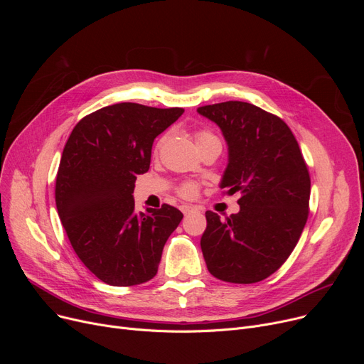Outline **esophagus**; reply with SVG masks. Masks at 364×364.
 <instances>
[{
	"label": "esophagus",
	"mask_w": 364,
	"mask_h": 364,
	"mask_svg": "<svg viewBox=\"0 0 364 364\" xmlns=\"http://www.w3.org/2000/svg\"><path fill=\"white\" fill-rule=\"evenodd\" d=\"M181 211H183L184 215H187V214H190V213H196L198 208H196V206H190V205H183V206H181Z\"/></svg>",
	"instance_id": "obj_1"
}]
</instances>
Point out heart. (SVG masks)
<instances>
[{"label":"heart","instance_id":"obj_1","mask_svg":"<svg viewBox=\"0 0 364 364\" xmlns=\"http://www.w3.org/2000/svg\"><path fill=\"white\" fill-rule=\"evenodd\" d=\"M211 140H217V137H214L211 132H208V131L196 132V144L198 146L202 144V143H206V141H211ZM161 143L162 141H159V146H161ZM180 193L184 198H193L198 193V187L195 184H192V183H186V184L181 186Z\"/></svg>","mask_w":364,"mask_h":364}]
</instances>
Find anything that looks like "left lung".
<instances>
[{"mask_svg":"<svg viewBox=\"0 0 364 364\" xmlns=\"http://www.w3.org/2000/svg\"><path fill=\"white\" fill-rule=\"evenodd\" d=\"M228 147L220 187L237 193V214L206 211L200 247L209 273L230 283L272 276L296 246L309 217L310 174L292 131L280 118L245 102L202 106Z\"/></svg>","mask_w":364,"mask_h":364,"instance_id":"8db88e82","label":"left lung"}]
</instances>
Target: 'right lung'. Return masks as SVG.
<instances>
[{
  "instance_id": "add662e5",
  "label": "right lung",
  "mask_w": 364,
  "mask_h": 364,
  "mask_svg": "<svg viewBox=\"0 0 364 364\" xmlns=\"http://www.w3.org/2000/svg\"><path fill=\"white\" fill-rule=\"evenodd\" d=\"M184 109L118 103L72 129L55 178V206L76 255L112 286H134L158 273L165 242L183 214L162 205L136 213L134 183L150 166L155 139Z\"/></svg>"
}]
</instances>
